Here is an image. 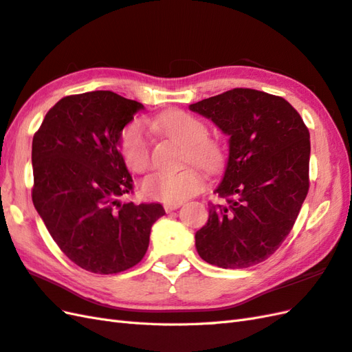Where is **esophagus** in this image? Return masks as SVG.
I'll use <instances>...</instances> for the list:
<instances>
[{
	"mask_svg": "<svg viewBox=\"0 0 352 352\" xmlns=\"http://www.w3.org/2000/svg\"><path fill=\"white\" fill-rule=\"evenodd\" d=\"M182 205H183V204H165V211H166V212L175 211V210H178Z\"/></svg>",
	"mask_w": 352,
	"mask_h": 352,
	"instance_id": "obj_1",
	"label": "esophagus"
}]
</instances>
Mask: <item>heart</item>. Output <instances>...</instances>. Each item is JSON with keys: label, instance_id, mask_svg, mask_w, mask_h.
<instances>
[{"label": "heart", "instance_id": "heart-1", "mask_svg": "<svg viewBox=\"0 0 352 352\" xmlns=\"http://www.w3.org/2000/svg\"><path fill=\"white\" fill-rule=\"evenodd\" d=\"M153 128L184 146L183 164L178 173H156L144 179L141 192L150 201L164 204H182L199 193L205 186V177L197 163L208 173H217L226 164L228 148L220 138L208 135L206 123L192 113L173 110L151 120ZM120 150L124 164L132 173L142 174L151 166V140L140 120L131 122L122 131Z\"/></svg>", "mask_w": 352, "mask_h": 352}]
</instances>
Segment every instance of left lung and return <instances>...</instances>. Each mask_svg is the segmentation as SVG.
<instances>
[{
	"mask_svg": "<svg viewBox=\"0 0 352 352\" xmlns=\"http://www.w3.org/2000/svg\"><path fill=\"white\" fill-rule=\"evenodd\" d=\"M228 133L229 159L196 232V250L223 269L250 267L272 256L292 232L309 190V131L284 98L236 87L192 104Z\"/></svg>",
	"mask_w": 352,
	"mask_h": 352,
	"instance_id": "1",
	"label": "left lung"
}]
</instances>
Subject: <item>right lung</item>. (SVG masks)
<instances>
[{
  "label": "right lung",
  "instance_id": "1",
  "mask_svg": "<svg viewBox=\"0 0 352 352\" xmlns=\"http://www.w3.org/2000/svg\"><path fill=\"white\" fill-rule=\"evenodd\" d=\"M144 105L110 90L69 95L32 138V202L71 262L119 274L146 256L160 204H122L133 182L119 150L122 131Z\"/></svg>",
  "mask_w": 352,
  "mask_h": 352
}]
</instances>
